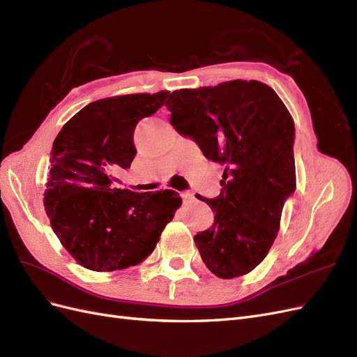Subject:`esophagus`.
I'll return each mask as SVG.
<instances>
[{"instance_id":"1","label":"esophagus","mask_w":357,"mask_h":357,"mask_svg":"<svg viewBox=\"0 0 357 357\" xmlns=\"http://www.w3.org/2000/svg\"><path fill=\"white\" fill-rule=\"evenodd\" d=\"M181 198H183V201H185V202H192L193 199H195V195H193L192 192H183L181 193Z\"/></svg>"}]
</instances>
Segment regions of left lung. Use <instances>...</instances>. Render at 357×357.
<instances>
[{
	"label": "left lung",
	"mask_w": 357,
	"mask_h": 357,
	"mask_svg": "<svg viewBox=\"0 0 357 357\" xmlns=\"http://www.w3.org/2000/svg\"><path fill=\"white\" fill-rule=\"evenodd\" d=\"M165 107L180 134L226 167L218 198L197 195L214 213L211 228L195 235L202 261L219 278L248 274L268 255L296 189L294 119L257 80L174 91Z\"/></svg>",
	"instance_id": "left-lung-1"
}]
</instances>
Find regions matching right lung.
<instances>
[{
  "instance_id": "add662e5",
  "label": "right lung",
  "mask_w": 357,
  "mask_h": 357,
  "mask_svg": "<svg viewBox=\"0 0 357 357\" xmlns=\"http://www.w3.org/2000/svg\"><path fill=\"white\" fill-rule=\"evenodd\" d=\"M168 95L160 91L93 101L53 142L45 210L62 247L91 271L142 264L181 205L174 190L137 193L113 185V172L129 168L137 153V123L156 113Z\"/></svg>"
}]
</instances>
